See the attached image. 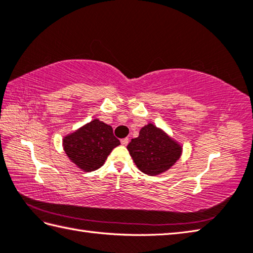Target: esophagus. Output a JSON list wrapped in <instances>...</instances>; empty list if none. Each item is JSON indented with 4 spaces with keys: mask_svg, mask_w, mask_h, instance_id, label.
I'll use <instances>...</instances> for the list:
<instances>
[{
    "mask_svg": "<svg viewBox=\"0 0 253 253\" xmlns=\"http://www.w3.org/2000/svg\"><path fill=\"white\" fill-rule=\"evenodd\" d=\"M128 141H129V139L128 138H124V139L121 140V143L123 146H127L128 145Z\"/></svg>",
    "mask_w": 253,
    "mask_h": 253,
    "instance_id": "34e87169",
    "label": "esophagus"
}]
</instances>
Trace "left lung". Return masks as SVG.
Wrapping results in <instances>:
<instances>
[{"instance_id": "obj_1", "label": "left lung", "mask_w": 253, "mask_h": 253, "mask_svg": "<svg viewBox=\"0 0 253 253\" xmlns=\"http://www.w3.org/2000/svg\"><path fill=\"white\" fill-rule=\"evenodd\" d=\"M127 149L136 167L148 175H159L175 165L183 152L181 143L161 128L148 123Z\"/></svg>"}]
</instances>
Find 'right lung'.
Masks as SVG:
<instances>
[{
  "mask_svg": "<svg viewBox=\"0 0 253 253\" xmlns=\"http://www.w3.org/2000/svg\"><path fill=\"white\" fill-rule=\"evenodd\" d=\"M120 145V140L113 135L112 126L98 118L68 133L62 139L69 160L84 172L100 169L114 148Z\"/></svg>",
  "mask_w": 253,
  "mask_h": 253,
  "instance_id": "right-lung-1",
  "label": "right lung"
}]
</instances>
